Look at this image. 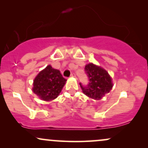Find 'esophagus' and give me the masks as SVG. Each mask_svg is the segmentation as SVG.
<instances>
[{
	"mask_svg": "<svg viewBox=\"0 0 148 148\" xmlns=\"http://www.w3.org/2000/svg\"><path fill=\"white\" fill-rule=\"evenodd\" d=\"M71 76H72V77H76V74L75 73H72V74H71Z\"/></svg>",
	"mask_w": 148,
	"mask_h": 148,
	"instance_id": "34e87169",
	"label": "esophagus"
}]
</instances>
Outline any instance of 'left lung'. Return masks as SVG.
<instances>
[{"label": "left lung", "mask_w": 148, "mask_h": 148, "mask_svg": "<svg viewBox=\"0 0 148 148\" xmlns=\"http://www.w3.org/2000/svg\"><path fill=\"white\" fill-rule=\"evenodd\" d=\"M86 74L88 78L87 86L80 83L83 92L94 99H100L110 92L113 87L111 78L108 73L101 67L90 63L85 67Z\"/></svg>", "instance_id": "1"}]
</instances>
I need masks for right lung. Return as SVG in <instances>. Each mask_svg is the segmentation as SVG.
Masks as SVG:
<instances>
[{
    "instance_id": "1",
    "label": "right lung",
    "mask_w": 148,
    "mask_h": 148,
    "mask_svg": "<svg viewBox=\"0 0 148 148\" xmlns=\"http://www.w3.org/2000/svg\"><path fill=\"white\" fill-rule=\"evenodd\" d=\"M66 81L60 71L48 65L34 80L33 91L42 100L51 101L58 96Z\"/></svg>"
}]
</instances>
